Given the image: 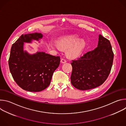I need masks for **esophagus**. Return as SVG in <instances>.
I'll return each mask as SVG.
<instances>
[{
    "label": "esophagus",
    "instance_id": "esophagus-1",
    "mask_svg": "<svg viewBox=\"0 0 126 126\" xmlns=\"http://www.w3.org/2000/svg\"><path fill=\"white\" fill-rule=\"evenodd\" d=\"M61 62L62 63H66L67 62V61L65 59H64V58H62L61 59Z\"/></svg>",
    "mask_w": 126,
    "mask_h": 126
}]
</instances>
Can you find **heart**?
<instances>
[{"label": "heart", "instance_id": "1", "mask_svg": "<svg viewBox=\"0 0 126 126\" xmlns=\"http://www.w3.org/2000/svg\"><path fill=\"white\" fill-rule=\"evenodd\" d=\"M59 45L65 49L68 48L67 54L71 58H76L80 56L86 47L85 42L81 40L76 35H70L66 36L59 40ZM51 46L58 50L59 46L55 42H51Z\"/></svg>", "mask_w": 126, "mask_h": 126}]
</instances>
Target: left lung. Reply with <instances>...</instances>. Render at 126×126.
Returning <instances> with one entry per match:
<instances>
[{"mask_svg": "<svg viewBox=\"0 0 126 126\" xmlns=\"http://www.w3.org/2000/svg\"><path fill=\"white\" fill-rule=\"evenodd\" d=\"M113 59L110 41L100 34L98 47L77 60H72V85L81 90L101 85L110 73Z\"/></svg>", "mask_w": 126, "mask_h": 126, "instance_id": "left-lung-1", "label": "left lung"}]
</instances>
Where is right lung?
Segmentation results:
<instances>
[{
	"mask_svg": "<svg viewBox=\"0 0 126 126\" xmlns=\"http://www.w3.org/2000/svg\"><path fill=\"white\" fill-rule=\"evenodd\" d=\"M43 35L34 33L22 35L12 44L8 64L10 73L17 84L30 92H40L49 85L53 74L60 64L59 56L44 52L30 55L23 50L24 42L39 40Z\"/></svg>",
	"mask_w": 126,
	"mask_h": 126,
	"instance_id": "right-lung-1",
	"label": "right lung"
}]
</instances>
